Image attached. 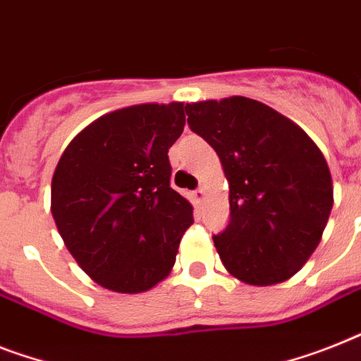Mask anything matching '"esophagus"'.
Wrapping results in <instances>:
<instances>
[{"instance_id":"obj_1","label":"esophagus","mask_w":361,"mask_h":361,"mask_svg":"<svg viewBox=\"0 0 361 361\" xmlns=\"http://www.w3.org/2000/svg\"><path fill=\"white\" fill-rule=\"evenodd\" d=\"M192 199L195 204H201L202 199H204V188H197L195 192H192Z\"/></svg>"}]
</instances>
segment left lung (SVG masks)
Instances as JSON below:
<instances>
[{
	"label": "left lung",
	"instance_id": "8db88e82",
	"mask_svg": "<svg viewBox=\"0 0 361 361\" xmlns=\"http://www.w3.org/2000/svg\"><path fill=\"white\" fill-rule=\"evenodd\" d=\"M186 114L227 177L231 221L214 236L225 269L251 286L291 279L319 245L334 204L321 149L290 118L241 95L188 103Z\"/></svg>",
	"mask_w": 361,
	"mask_h": 361
}]
</instances>
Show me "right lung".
Listing matches in <instances>:
<instances>
[{"label":"right lung","instance_id":"1","mask_svg":"<svg viewBox=\"0 0 361 361\" xmlns=\"http://www.w3.org/2000/svg\"><path fill=\"white\" fill-rule=\"evenodd\" d=\"M184 103L125 106L86 125L59 159L51 214L92 281L142 293L171 273L193 207L169 186L168 151L183 134Z\"/></svg>","mask_w":361,"mask_h":361}]
</instances>
